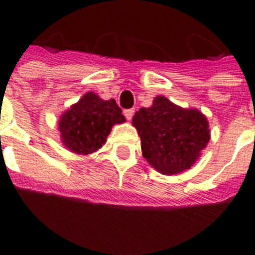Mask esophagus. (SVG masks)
<instances>
[{
	"label": "esophagus",
	"instance_id": "obj_1",
	"mask_svg": "<svg viewBox=\"0 0 255 255\" xmlns=\"http://www.w3.org/2000/svg\"><path fill=\"white\" fill-rule=\"evenodd\" d=\"M133 114H135V110H133V108H129V110H126V111H124V116L127 118V120H131Z\"/></svg>",
	"mask_w": 255,
	"mask_h": 255
}]
</instances>
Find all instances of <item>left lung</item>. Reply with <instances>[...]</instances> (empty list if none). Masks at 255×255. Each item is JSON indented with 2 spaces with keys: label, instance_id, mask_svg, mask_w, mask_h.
<instances>
[{
  "label": "left lung",
  "instance_id": "obj_1",
  "mask_svg": "<svg viewBox=\"0 0 255 255\" xmlns=\"http://www.w3.org/2000/svg\"><path fill=\"white\" fill-rule=\"evenodd\" d=\"M132 124L141 140L144 159L163 174L189 169L210 139L204 114L176 106L165 96H156L151 107L140 108Z\"/></svg>",
  "mask_w": 255,
  "mask_h": 255
}]
</instances>
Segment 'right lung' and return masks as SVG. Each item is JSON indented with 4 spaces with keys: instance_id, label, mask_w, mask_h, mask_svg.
Instances as JSON below:
<instances>
[{
    "instance_id": "right-lung-1",
    "label": "right lung",
    "mask_w": 255,
    "mask_h": 255,
    "mask_svg": "<svg viewBox=\"0 0 255 255\" xmlns=\"http://www.w3.org/2000/svg\"><path fill=\"white\" fill-rule=\"evenodd\" d=\"M126 122L122 110L114 99L103 100L87 92L59 119L62 143L78 155L96 152L107 140L112 126Z\"/></svg>"
}]
</instances>
